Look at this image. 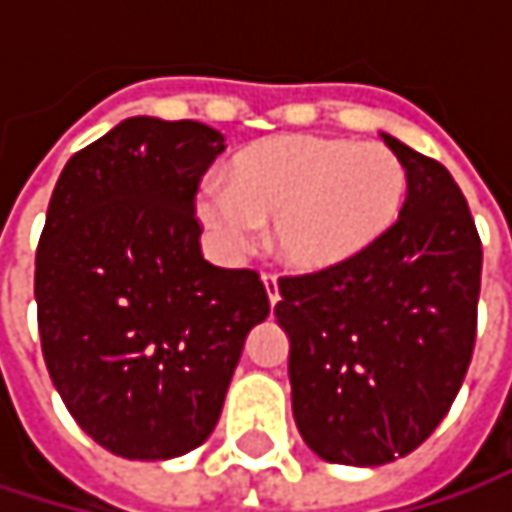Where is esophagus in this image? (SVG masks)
I'll return each instance as SVG.
<instances>
[{"label":"esophagus","instance_id":"obj_1","mask_svg":"<svg viewBox=\"0 0 512 512\" xmlns=\"http://www.w3.org/2000/svg\"><path fill=\"white\" fill-rule=\"evenodd\" d=\"M263 287H266V299H269V305H278V299H281V293H278V281H275L272 275H263Z\"/></svg>","mask_w":512,"mask_h":512}]
</instances>
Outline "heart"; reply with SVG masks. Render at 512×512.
<instances>
[{
    "instance_id": "heart-1",
    "label": "heart",
    "mask_w": 512,
    "mask_h": 512,
    "mask_svg": "<svg viewBox=\"0 0 512 512\" xmlns=\"http://www.w3.org/2000/svg\"><path fill=\"white\" fill-rule=\"evenodd\" d=\"M231 186L204 180L195 216L225 257H246L272 222V252L296 275L335 272L400 219L406 165L379 142L278 136L231 162Z\"/></svg>"
}]
</instances>
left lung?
Returning <instances> with one entry per match:
<instances>
[{"instance_id":"obj_1","label":"left lung","mask_w":512,"mask_h":512,"mask_svg":"<svg viewBox=\"0 0 512 512\" xmlns=\"http://www.w3.org/2000/svg\"><path fill=\"white\" fill-rule=\"evenodd\" d=\"M406 165L397 225L353 263L281 278L293 418L338 465L412 454L448 415L477 329L483 249L451 171L382 133Z\"/></svg>"}]
</instances>
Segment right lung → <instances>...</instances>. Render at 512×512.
Returning a JSON list of instances; mask_svg holds the SVG:
<instances>
[{"label": "right lung", "instance_id": "1", "mask_svg": "<svg viewBox=\"0 0 512 512\" xmlns=\"http://www.w3.org/2000/svg\"><path fill=\"white\" fill-rule=\"evenodd\" d=\"M225 136L136 115L67 159L35 257L52 385L124 460H174L216 430L246 338L269 317L252 269L201 255L195 189Z\"/></svg>", "mask_w": 512, "mask_h": 512}]
</instances>
